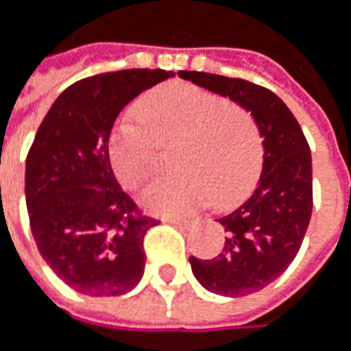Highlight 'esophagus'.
Wrapping results in <instances>:
<instances>
[{
  "mask_svg": "<svg viewBox=\"0 0 351 351\" xmlns=\"http://www.w3.org/2000/svg\"><path fill=\"white\" fill-rule=\"evenodd\" d=\"M162 221H167V223H173V226H178V228H194V226H198V220H178V218H162Z\"/></svg>",
  "mask_w": 351,
  "mask_h": 351,
  "instance_id": "34e87169",
  "label": "esophagus"
}]
</instances>
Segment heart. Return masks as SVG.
Masks as SVG:
<instances>
[{
    "mask_svg": "<svg viewBox=\"0 0 351 351\" xmlns=\"http://www.w3.org/2000/svg\"><path fill=\"white\" fill-rule=\"evenodd\" d=\"M175 145L182 175L147 189L141 202L153 214L186 216L210 200L234 206L261 169V133L243 106L194 84L171 82L139 99L137 115L112 133L110 160L117 180L139 191L157 171L159 147Z\"/></svg>",
    "mask_w": 351,
    "mask_h": 351,
    "instance_id": "heart-1",
    "label": "heart"
}]
</instances>
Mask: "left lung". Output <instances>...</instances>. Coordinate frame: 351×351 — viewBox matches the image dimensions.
I'll return each instance as SVG.
<instances>
[{
	"label": "left lung",
	"mask_w": 351,
	"mask_h": 351,
	"mask_svg": "<svg viewBox=\"0 0 351 351\" xmlns=\"http://www.w3.org/2000/svg\"><path fill=\"white\" fill-rule=\"evenodd\" d=\"M178 76L243 106L263 137L255 191L218 220L228 232L221 253L214 259L191 257L192 273L206 291L245 297L281 277L300 250L313 214L311 147L293 112L263 86L191 70Z\"/></svg>",
	"instance_id": "1"
}]
</instances>
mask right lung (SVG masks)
Instances as JSON below:
<instances>
[{
    "label": "right lung",
    "mask_w": 351,
    "mask_h": 351,
    "mask_svg": "<svg viewBox=\"0 0 351 351\" xmlns=\"http://www.w3.org/2000/svg\"><path fill=\"white\" fill-rule=\"evenodd\" d=\"M173 76L131 69L78 80L38 125L25 162L31 232L47 265L82 295L119 297L143 277V237L157 220L121 191L110 135L131 99Z\"/></svg>",
    "instance_id": "obj_1"
}]
</instances>
